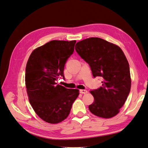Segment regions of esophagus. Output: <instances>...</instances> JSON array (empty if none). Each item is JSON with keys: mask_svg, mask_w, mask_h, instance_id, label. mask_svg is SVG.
<instances>
[{"mask_svg": "<svg viewBox=\"0 0 148 148\" xmlns=\"http://www.w3.org/2000/svg\"><path fill=\"white\" fill-rule=\"evenodd\" d=\"M80 93H82V94H86V93L88 92H87V90H80Z\"/></svg>", "mask_w": 148, "mask_h": 148, "instance_id": "34e87169", "label": "esophagus"}]
</instances>
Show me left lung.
Instances as JSON below:
<instances>
[{
	"instance_id": "obj_1",
	"label": "left lung",
	"mask_w": 148,
	"mask_h": 148,
	"mask_svg": "<svg viewBox=\"0 0 148 148\" xmlns=\"http://www.w3.org/2000/svg\"><path fill=\"white\" fill-rule=\"evenodd\" d=\"M75 50L91 68L93 76L102 78V86L90 92L94 101L88 109L95 116L109 119L119 112L131 90L128 61L119 46L99 38L78 42Z\"/></svg>"
}]
</instances>
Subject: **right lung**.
I'll use <instances>...</instances> for the list:
<instances>
[{"label": "right lung", "mask_w": 148, "mask_h": 148, "mask_svg": "<svg viewBox=\"0 0 148 148\" xmlns=\"http://www.w3.org/2000/svg\"><path fill=\"white\" fill-rule=\"evenodd\" d=\"M76 41L53 40L34 49L26 67L29 101L42 120L58 124L68 116L79 90L68 89L56 80L64 78V64L74 51Z\"/></svg>", "instance_id": "add662e5"}]
</instances>
